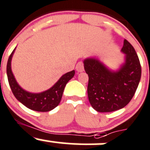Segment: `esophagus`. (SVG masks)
I'll return each instance as SVG.
<instances>
[{
  "label": "esophagus",
  "mask_w": 150,
  "mask_h": 150,
  "mask_svg": "<svg viewBox=\"0 0 150 150\" xmlns=\"http://www.w3.org/2000/svg\"><path fill=\"white\" fill-rule=\"evenodd\" d=\"M76 69L77 72H82L83 71V64L82 62H79L76 65Z\"/></svg>",
  "instance_id": "obj_1"
}]
</instances>
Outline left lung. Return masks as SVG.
Wrapping results in <instances>:
<instances>
[{"label": "left lung", "instance_id": "8db88e82", "mask_svg": "<svg viewBox=\"0 0 150 150\" xmlns=\"http://www.w3.org/2000/svg\"><path fill=\"white\" fill-rule=\"evenodd\" d=\"M121 52L125 56L117 69L109 68L97 57L83 60L88 76V100L98 112L115 111L127 105L140 82L142 68L134 47L125 40Z\"/></svg>", "mask_w": 150, "mask_h": 150}]
</instances>
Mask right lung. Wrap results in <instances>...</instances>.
<instances>
[{
    "mask_svg": "<svg viewBox=\"0 0 150 150\" xmlns=\"http://www.w3.org/2000/svg\"><path fill=\"white\" fill-rule=\"evenodd\" d=\"M15 50L16 47L8 58L6 67L8 83L14 97L19 102L30 110L47 112L54 109L60 103L65 86L68 81L74 77L75 70L64 74L49 89L39 93L30 92L19 85L11 70V59Z\"/></svg>",
    "mask_w": 150,
    "mask_h": 150,
    "instance_id": "obj_1",
    "label": "right lung"
}]
</instances>
